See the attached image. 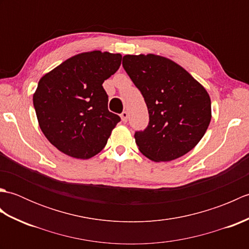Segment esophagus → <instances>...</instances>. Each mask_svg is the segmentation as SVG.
<instances>
[{
	"label": "esophagus",
	"instance_id": "obj_1",
	"mask_svg": "<svg viewBox=\"0 0 249 249\" xmlns=\"http://www.w3.org/2000/svg\"><path fill=\"white\" fill-rule=\"evenodd\" d=\"M121 119L123 121V123H126V122H127V119H128L127 111H123V112L121 113Z\"/></svg>",
	"mask_w": 249,
	"mask_h": 249
}]
</instances>
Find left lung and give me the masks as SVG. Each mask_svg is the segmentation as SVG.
<instances>
[{
  "instance_id": "obj_1",
  "label": "left lung",
  "mask_w": 249,
  "mask_h": 249,
  "mask_svg": "<svg viewBox=\"0 0 249 249\" xmlns=\"http://www.w3.org/2000/svg\"><path fill=\"white\" fill-rule=\"evenodd\" d=\"M125 71L144 98L150 122L136 131L139 151L154 161H170L198 144L212 111L206 89L176 62L160 55L123 56Z\"/></svg>"
}]
</instances>
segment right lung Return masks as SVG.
Wrapping results in <instances>:
<instances>
[{
	"mask_svg": "<svg viewBox=\"0 0 249 249\" xmlns=\"http://www.w3.org/2000/svg\"><path fill=\"white\" fill-rule=\"evenodd\" d=\"M121 61L120 53L83 52L40 78L33 95L36 116L57 150L89 160L107 144L121 118L108 110L103 83L119 70Z\"/></svg>",
	"mask_w": 249,
	"mask_h": 249,
	"instance_id": "obj_1",
	"label": "right lung"
}]
</instances>
